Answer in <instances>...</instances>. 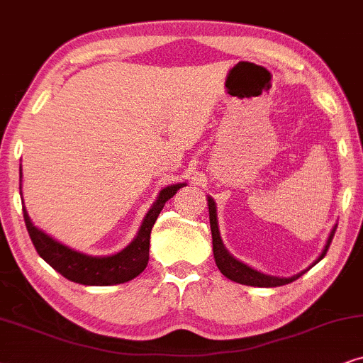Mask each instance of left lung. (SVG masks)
Segmentation results:
<instances>
[{"label": "left lung", "instance_id": "8db88e82", "mask_svg": "<svg viewBox=\"0 0 363 363\" xmlns=\"http://www.w3.org/2000/svg\"><path fill=\"white\" fill-rule=\"evenodd\" d=\"M209 201V220H211V232H212V250H214V259H216V264L217 267L222 274L225 275L227 279L234 280V282H239V284H244V286H252V287H279V286H286V284H291L294 280L301 277L303 274H297L294 275V277H289V279H280V277H272V275H265V274H260L257 270L247 267V265L239 262L238 259H234L232 255L227 252L224 244H222L220 240V234H219V225H217V214H216V202L211 199ZM335 229L337 227H333V230L330 232V238L327 240V245L325 249H323V252L318 260L323 259V255L327 254L328 247H330V242L333 239V235H335ZM317 260V262H318Z\"/></svg>", "mask_w": 363, "mask_h": 363}]
</instances>
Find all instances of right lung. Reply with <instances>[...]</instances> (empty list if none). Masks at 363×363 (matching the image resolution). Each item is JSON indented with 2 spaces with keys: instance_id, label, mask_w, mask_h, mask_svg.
<instances>
[{
  "instance_id": "add662e5",
  "label": "right lung",
  "mask_w": 363,
  "mask_h": 363,
  "mask_svg": "<svg viewBox=\"0 0 363 363\" xmlns=\"http://www.w3.org/2000/svg\"><path fill=\"white\" fill-rule=\"evenodd\" d=\"M184 186L186 184H174L162 189L156 204L144 217L136 239L124 250L109 255V257H91V255L76 252V250L56 242L55 239H51L50 235H46L45 232L33 225L30 216L23 207L24 224H26L28 234H30L36 252L62 277L71 280V282L83 284V286H116V284L133 280L146 269L152 225L156 224V219L161 214L164 204ZM19 192H21V169H19Z\"/></svg>"
}]
</instances>
